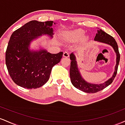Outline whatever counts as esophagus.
<instances>
[{
	"label": "esophagus",
	"instance_id": "esophagus-1",
	"mask_svg": "<svg viewBox=\"0 0 125 125\" xmlns=\"http://www.w3.org/2000/svg\"><path fill=\"white\" fill-rule=\"evenodd\" d=\"M69 53L67 52H64V53H63V57H65V58H68V57H69Z\"/></svg>",
	"mask_w": 125,
	"mask_h": 125
}]
</instances>
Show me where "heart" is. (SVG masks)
I'll list each match as a JSON object with an SVG mask.
<instances>
[{
  "label": "heart",
  "mask_w": 125,
  "mask_h": 125,
  "mask_svg": "<svg viewBox=\"0 0 125 125\" xmlns=\"http://www.w3.org/2000/svg\"><path fill=\"white\" fill-rule=\"evenodd\" d=\"M85 34V31L83 29H77L65 32L64 34V38L67 41L72 42H75L83 38Z\"/></svg>",
  "instance_id": "heart-1"
}]
</instances>
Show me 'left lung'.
<instances>
[{
  "instance_id": "8db88e82",
  "label": "left lung",
  "mask_w": 125,
  "mask_h": 125,
  "mask_svg": "<svg viewBox=\"0 0 125 125\" xmlns=\"http://www.w3.org/2000/svg\"><path fill=\"white\" fill-rule=\"evenodd\" d=\"M94 41L110 45L113 47L116 54V64L114 73L110 79L108 80L104 83L100 84H91L86 82L81 77L80 73L78 69L77 64V61L75 60L76 58H75V55L73 53H71L70 54V58L71 61V65H70V74L71 83L75 88L88 93H94L102 90L113 82L115 78L116 74H117L119 61H120V54L119 52L118 45H117V42L114 38L112 37L110 35L107 34L102 29H100V30L97 31V33L95 36Z\"/></svg>"
}]
</instances>
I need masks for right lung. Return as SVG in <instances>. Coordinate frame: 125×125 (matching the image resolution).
I'll list each match as a JSON object with an SVG mask.
<instances>
[{"label": "right lung", "mask_w": 125, "mask_h": 125, "mask_svg": "<svg viewBox=\"0 0 125 125\" xmlns=\"http://www.w3.org/2000/svg\"><path fill=\"white\" fill-rule=\"evenodd\" d=\"M53 22L30 21L10 36L6 51V65L11 78L19 86L28 89L42 86L48 81L52 67L62 58V52L55 54L45 50H29L31 41L38 36L48 35L52 38Z\"/></svg>", "instance_id": "1"}]
</instances>
